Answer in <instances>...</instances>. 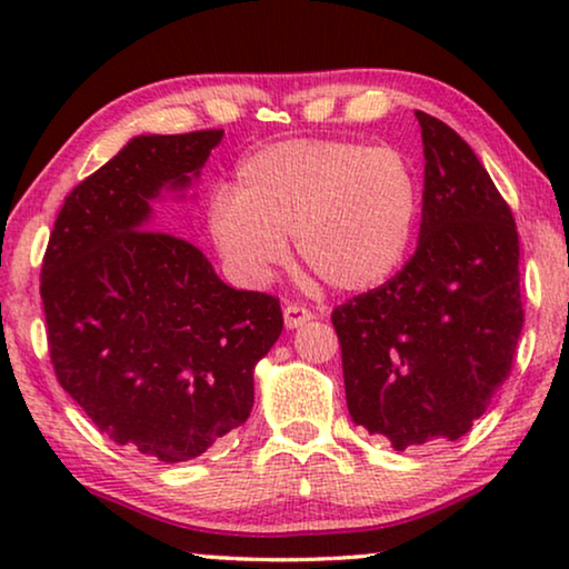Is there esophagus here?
<instances>
[{
	"label": "esophagus",
	"mask_w": 569,
	"mask_h": 569,
	"mask_svg": "<svg viewBox=\"0 0 569 569\" xmlns=\"http://www.w3.org/2000/svg\"><path fill=\"white\" fill-rule=\"evenodd\" d=\"M282 313H284L287 329H300L302 323H308L310 318H313V313H310L306 306H298V302H287Z\"/></svg>",
	"instance_id": "obj_1"
}]
</instances>
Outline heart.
Returning a JSON list of instances; mask_svg holds the SVG:
<instances>
[{
  "label": "heart",
  "instance_id": "obj_1",
  "mask_svg": "<svg viewBox=\"0 0 569 569\" xmlns=\"http://www.w3.org/2000/svg\"><path fill=\"white\" fill-rule=\"evenodd\" d=\"M419 207L415 166L393 147L287 139L240 162L232 193L209 204L207 228L238 282H267L292 236L321 282L362 292L401 267Z\"/></svg>",
  "mask_w": 569,
  "mask_h": 569
}]
</instances>
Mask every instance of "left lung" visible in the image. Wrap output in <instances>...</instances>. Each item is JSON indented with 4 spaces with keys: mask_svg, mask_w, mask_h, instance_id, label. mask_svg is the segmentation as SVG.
<instances>
[{
    "mask_svg": "<svg viewBox=\"0 0 569 569\" xmlns=\"http://www.w3.org/2000/svg\"><path fill=\"white\" fill-rule=\"evenodd\" d=\"M425 142L419 243L399 274L337 306L347 409L396 450L458 440L512 370L523 329L520 243L508 201L448 123Z\"/></svg>",
    "mask_w": 569,
    "mask_h": 569,
    "instance_id": "left-lung-1",
    "label": "left lung"
}]
</instances>
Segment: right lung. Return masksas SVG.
Wrapping results in <instances>:
<instances>
[{"label":"right lung","instance_id":"1","mask_svg":"<svg viewBox=\"0 0 569 569\" xmlns=\"http://www.w3.org/2000/svg\"><path fill=\"white\" fill-rule=\"evenodd\" d=\"M222 134L134 137L74 186L43 253L61 388L113 442L166 463L246 422L253 368L284 323L274 295L232 290L197 246L150 224V201L186 189Z\"/></svg>","mask_w":569,"mask_h":569}]
</instances>
